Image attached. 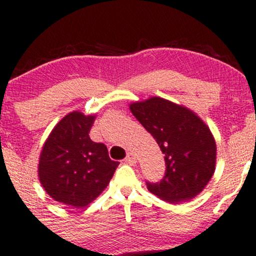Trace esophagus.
Here are the masks:
<instances>
[{
    "mask_svg": "<svg viewBox=\"0 0 256 256\" xmlns=\"http://www.w3.org/2000/svg\"><path fill=\"white\" fill-rule=\"evenodd\" d=\"M125 162L126 164H130V165H134V164H136V156H134V152H128V155H126L125 158Z\"/></svg>",
    "mask_w": 256,
    "mask_h": 256,
    "instance_id": "34e87169",
    "label": "esophagus"
}]
</instances>
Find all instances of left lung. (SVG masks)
I'll return each mask as SVG.
<instances>
[{"label": "left lung", "mask_w": 256, "mask_h": 256, "mask_svg": "<svg viewBox=\"0 0 256 256\" xmlns=\"http://www.w3.org/2000/svg\"><path fill=\"white\" fill-rule=\"evenodd\" d=\"M130 110L165 155V176L146 182L149 192L171 204L198 195L216 170V146L208 126L188 108L161 98L132 104Z\"/></svg>", "instance_id": "left-lung-1"}]
</instances>
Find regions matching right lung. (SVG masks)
I'll return each instance as SVG.
<instances>
[{"mask_svg":"<svg viewBox=\"0 0 256 256\" xmlns=\"http://www.w3.org/2000/svg\"><path fill=\"white\" fill-rule=\"evenodd\" d=\"M94 116L72 112L52 128L44 143L38 165L40 184L48 195L66 206L85 207L113 177L118 161L104 143L90 140Z\"/></svg>","mask_w":256,"mask_h":256,"instance_id":"1","label":"right lung"}]
</instances>
